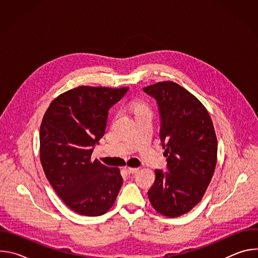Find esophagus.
<instances>
[{"mask_svg": "<svg viewBox=\"0 0 258 258\" xmlns=\"http://www.w3.org/2000/svg\"><path fill=\"white\" fill-rule=\"evenodd\" d=\"M125 169H126V171L128 172V173H135V172H137L138 170H139V168H136V167H125Z\"/></svg>", "mask_w": 258, "mask_h": 258, "instance_id": "obj_1", "label": "esophagus"}]
</instances>
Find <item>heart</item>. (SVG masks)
<instances>
[{"instance_id":"obj_1","label":"heart","mask_w":258,"mask_h":258,"mask_svg":"<svg viewBox=\"0 0 258 258\" xmlns=\"http://www.w3.org/2000/svg\"><path fill=\"white\" fill-rule=\"evenodd\" d=\"M144 108H147V107H146V105L143 104L142 102H138V101L134 102V109H135V111H138V110H141V109H144Z\"/></svg>"}]
</instances>
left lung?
I'll list each match as a JSON object with an SVG mask.
<instances>
[{"label": "left lung", "instance_id": "obj_1", "mask_svg": "<svg viewBox=\"0 0 258 258\" xmlns=\"http://www.w3.org/2000/svg\"><path fill=\"white\" fill-rule=\"evenodd\" d=\"M143 90L159 106V138L169 171L155 169L148 197L158 213L177 217L201 201L212 178L217 159L214 126L204 105L181 86L167 81Z\"/></svg>", "mask_w": 258, "mask_h": 258}]
</instances>
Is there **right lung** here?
Listing matches in <instances>:
<instances>
[{"label": "right lung", "mask_w": 258, "mask_h": 258, "mask_svg": "<svg viewBox=\"0 0 258 258\" xmlns=\"http://www.w3.org/2000/svg\"><path fill=\"white\" fill-rule=\"evenodd\" d=\"M128 88L81 86L54 99L40 128V158L51 186L75 212L106 213L122 185L118 167L92 160L93 147L104 136L108 110Z\"/></svg>", "instance_id": "add662e5"}]
</instances>
